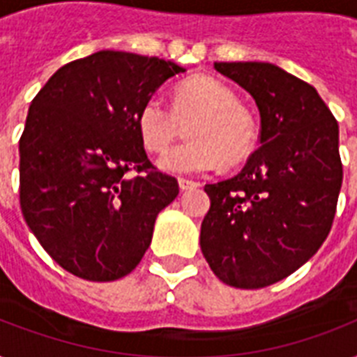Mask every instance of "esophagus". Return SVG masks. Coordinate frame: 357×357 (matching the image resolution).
Listing matches in <instances>:
<instances>
[{
    "label": "esophagus",
    "mask_w": 357,
    "mask_h": 357,
    "mask_svg": "<svg viewBox=\"0 0 357 357\" xmlns=\"http://www.w3.org/2000/svg\"><path fill=\"white\" fill-rule=\"evenodd\" d=\"M179 183V189L181 190H189V189H195V187H198V181H195V179H187V178H179L178 179Z\"/></svg>",
    "instance_id": "34e87169"
}]
</instances>
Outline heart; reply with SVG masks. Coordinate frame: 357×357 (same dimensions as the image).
I'll list each match as a JSON object with an SVG mask.
<instances>
[{"mask_svg": "<svg viewBox=\"0 0 357 357\" xmlns=\"http://www.w3.org/2000/svg\"><path fill=\"white\" fill-rule=\"evenodd\" d=\"M189 142L161 157L159 167L174 174L209 172L220 162L234 167L252 153L257 126L238 105L235 92L211 75H195L174 89L172 109L161 98H148L137 114L140 142L151 153H165L187 123Z\"/></svg>", "mask_w": 357, "mask_h": 357, "instance_id": "heart-1", "label": "heart"}]
</instances>
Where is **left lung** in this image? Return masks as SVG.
<instances>
[{"mask_svg":"<svg viewBox=\"0 0 357 357\" xmlns=\"http://www.w3.org/2000/svg\"><path fill=\"white\" fill-rule=\"evenodd\" d=\"M259 109L261 146L237 176L206 185L202 254L226 285L280 282L326 241L343 165L339 126L319 92L271 63H215Z\"/></svg>","mask_w":357,"mask_h":357,"instance_id":"left-lung-1","label":"left lung"}]
</instances>
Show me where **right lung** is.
Returning a JSON list of instances; mask_svg holds the SVG:
<instances>
[{
	"mask_svg": "<svg viewBox=\"0 0 357 357\" xmlns=\"http://www.w3.org/2000/svg\"><path fill=\"white\" fill-rule=\"evenodd\" d=\"M178 64L102 50L64 64L31 102L20 137V206L64 271L113 282L139 265L157 215L178 196L137 129L142 103Z\"/></svg>",
	"mask_w": 357,
	"mask_h": 357,
	"instance_id": "add662e5",
	"label": "right lung"
}]
</instances>
